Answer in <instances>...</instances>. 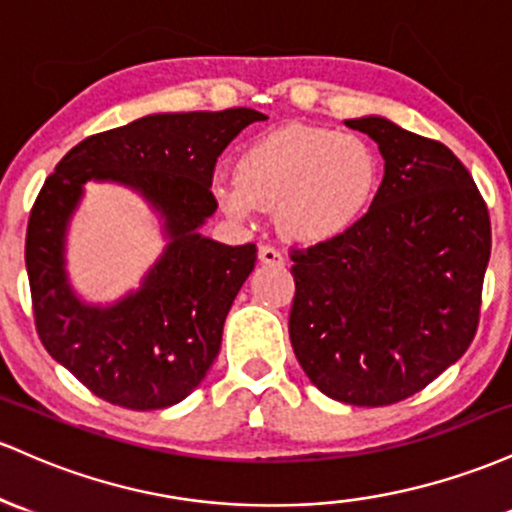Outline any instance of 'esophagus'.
<instances>
[{"label":"esophagus","instance_id":"1","mask_svg":"<svg viewBox=\"0 0 512 512\" xmlns=\"http://www.w3.org/2000/svg\"><path fill=\"white\" fill-rule=\"evenodd\" d=\"M258 261L266 263V266H283V254L271 244H263L258 249Z\"/></svg>","mask_w":512,"mask_h":512}]
</instances>
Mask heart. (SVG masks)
<instances>
[{"mask_svg": "<svg viewBox=\"0 0 512 512\" xmlns=\"http://www.w3.org/2000/svg\"><path fill=\"white\" fill-rule=\"evenodd\" d=\"M377 183L380 166L365 140L285 125L251 142L237 162V179H215L210 191L232 220L251 222L258 210H275L280 232L317 244L363 220Z\"/></svg>", "mask_w": 512, "mask_h": 512, "instance_id": "heart-1", "label": "heart"}]
</instances>
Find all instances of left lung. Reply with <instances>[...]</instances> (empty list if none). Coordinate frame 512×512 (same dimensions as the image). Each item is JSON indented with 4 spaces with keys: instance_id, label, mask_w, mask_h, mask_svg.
Segmentation results:
<instances>
[{
    "instance_id": "1",
    "label": "left lung",
    "mask_w": 512,
    "mask_h": 512,
    "mask_svg": "<svg viewBox=\"0 0 512 512\" xmlns=\"http://www.w3.org/2000/svg\"><path fill=\"white\" fill-rule=\"evenodd\" d=\"M346 125L377 142L384 179L350 232L292 254L290 343L321 394L387 406L421 392L472 343L491 222L445 145L382 116Z\"/></svg>"
}]
</instances>
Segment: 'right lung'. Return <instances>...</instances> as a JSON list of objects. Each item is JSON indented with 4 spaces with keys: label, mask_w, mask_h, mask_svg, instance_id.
<instances>
[{
    "label": "right lung",
    "mask_w": 512,
    "mask_h": 512,
    "mask_svg": "<svg viewBox=\"0 0 512 512\" xmlns=\"http://www.w3.org/2000/svg\"><path fill=\"white\" fill-rule=\"evenodd\" d=\"M266 118L254 108L149 113L86 137L45 181L26 232L36 329L55 363L101 399L166 409L208 375L258 251L200 232L217 210L212 169L246 125ZM89 180L140 194L165 239L141 285L113 303L86 301L66 268L69 227Z\"/></svg>",
    "instance_id": "right-lung-1"
}]
</instances>
